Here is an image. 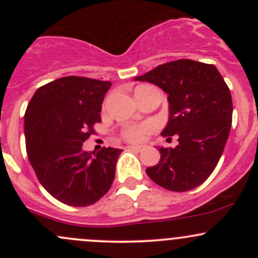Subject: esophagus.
Instances as JSON below:
<instances>
[{"mask_svg": "<svg viewBox=\"0 0 258 258\" xmlns=\"http://www.w3.org/2000/svg\"><path fill=\"white\" fill-rule=\"evenodd\" d=\"M128 148L132 151H136V152H141L145 147H142V146H128Z\"/></svg>", "mask_w": 258, "mask_h": 258, "instance_id": "1", "label": "esophagus"}]
</instances>
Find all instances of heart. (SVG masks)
I'll return each mask as SVG.
<instances>
[{
    "mask_svg": "<svg viewBox=\"0 0 258 258\" xmlns=\"http://www.w3.org/2000/svg\"><path fill=\"white\" fill-rule=\"evenodd\" d=\"M153 128H155V124L150 123V122L144 124H137V126H128L122 131L121 136L127 142L139 144V142L144 141L147 134H150Z\"/></svg>",
    "mask_w": 258,
    "mask_h": 258,
    "instance_id": "1",
    "label": "heart"
}]
</instances>
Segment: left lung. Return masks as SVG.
<instances>
[{
	"label": "left lung",
	"instance_id": "obj_1",
	"mask_svg": "<svg viewBox=\"0 0 258 258\" xmlns=\"http://www.w3.org/2000/svg\"><path fill=\"white\" fill-rule=\"evenodd\" d=\"M168 95L170 118L162 136H177L175 148L158 147L161 158L146 168L168 191L186 192L204 183L217 166L232 124V97L213 64L192 59L167 62L135 79Z\"/></svg>",
	"mask_w": 258,
	"mask_h": 258
}]
</instances>
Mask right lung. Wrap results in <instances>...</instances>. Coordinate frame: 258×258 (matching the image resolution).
<instances>
[{
    "instance_id": "1",
    "label": "right lung",
    "mask_w": 258,
    "mask_h": 258,
    "mask_svg": "<svg viewBox=\"0 0 258 258\" xmlns=\"http://www.w3.org/2000/svg\"><path fill=\"white\" fill-rule=\"evenodd\" d=\"M110 81L67 76L42 86L25 113L26 151L38 181L59 202L96 204L111 188L122 150L86 152L82 144L101 122Z\"/></svg>"
}]
</instances>
